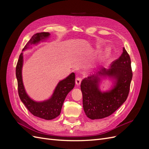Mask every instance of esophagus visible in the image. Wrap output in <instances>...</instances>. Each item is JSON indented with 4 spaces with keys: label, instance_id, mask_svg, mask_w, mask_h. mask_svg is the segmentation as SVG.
Masks as SVG:
<instances>
[{
    "label": "esophagus",
    "instance_id": "34e87169",
    "mask_svg": "<svg viewBox=\"0 0 149 149\" xmlns=\"http://www.w3.org/2000/svg\"><path fill=\"white\" fill-rule=\"evenodd\" d=\"M81 81H82V78H81V77H77V78H76V81H75L76 85L79 86L81 83Z\"/></svg>",
    "mask_w": 149,
    "mask_h": 149
}]
</instances>
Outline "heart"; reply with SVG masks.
<instances>
[{
  "mask_svg": "<svg viewBox=\"0 0 149 149\" xmlns=\"http://www.w3.org/2000/svg\"><path fill=\"white\" fill-rule=\"evenodd\" d=\"M106 52H108V50H107V49H106Z\"/></svg>",
  "mask_w": 149,
  "mask_h": 149,
  "instance_id": "heart-1",
  "label": "heart"
}]
</instances>
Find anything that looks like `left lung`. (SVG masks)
I'll return each mask as SVG.
<instances>
[{
    "label": "left lung",
    "mask_w": 149,
    "mask_h": 149,
    "mask_svg": "<svg viewBox=\"0 0 149 149\" xmlns=\"http://www.w3.org/2000/svg\"><path fill=\"white\" fill-rule=\"evenodd\" d=\"M102 71L116 79L114 88L109 92L100 91L99 78L94 75L84 78L81 83L83 109L88 118L93 120L111 116L127 100L132 71L130 58L125 49L123 48V53L112 63L110 69Z\"/></svg>",
    "instance_id": "obj_1"
}]
</instances>
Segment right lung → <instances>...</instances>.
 <instances>
[{
    "label": "right lung",
    "instance_id": "right-lung-1",
    "mask_svg": "<svg viewBox=\"0 0 149 149\" xmlns=\"http://www.w3.org/2000/svg\"><path fill=\"white\" fill-rule=\"evenodd\" d=\"M49 33L41 32L35 34L26 44L23 50L27 48L29 44H35L40 40L48 37ZM23 65V56L21 53L16 66V77L18 84V93L20 100L33 116L46 120L56 118L60 114L63 104L67 94L73 89L75 84V74L72 73L66 78L61 81L58 84L52 97L43 102H35L26 94L22 82V68Z\"/></svg>",
    "mask_w": 149,
    "mask_h": 149
}]
</instances>
